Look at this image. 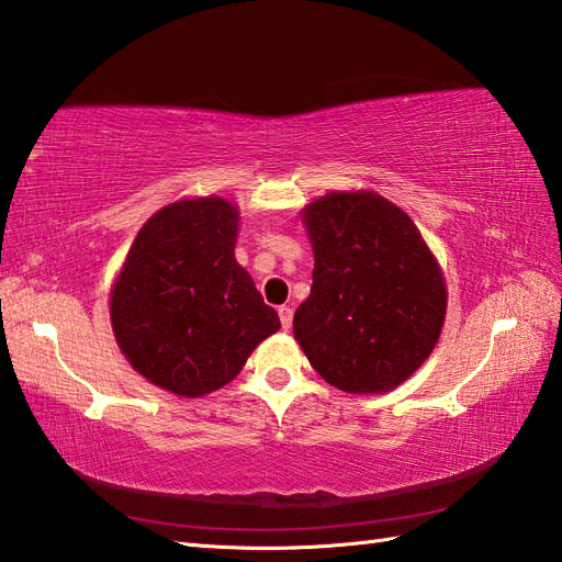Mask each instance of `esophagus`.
I'll return each instance as SVG.
<instances>
[{
	"mask_svg": "<svg viewBox=\"0 0 562 562\" xmlns=\"http://www.w3.org/2000/svg\"><path fill=\"white\" fill-rule=\"evenodd\" d=\"M279 319H281V327H283V329H291V324H293V307H291V305H281V307H279Z\"/></svg>",
	"mask_w": 562,
	"mask_h": 562,
	"instance_id": "34e87169",
	"label": "esophagus"
}]
</instances>
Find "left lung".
Returning a JSON list of instances; mask_svg holds the SVG:
<instances>
[{"instance_id":"left-lung-1","label":"left lung","mask_w":562,"mask_h":562,"mask_svg":"<svg viewBox=\"0 0 562 562\" xmlns=\"http://www.w3.org/2000/svg\"><path fill=\"white\" fill-rule=\"evenodd\" d=\"M313 289L295 341L329 384L386 392L438 344L447 291L438 261L402 209L372 192H334L305 209Z\"/></svg>"}]
</instances>
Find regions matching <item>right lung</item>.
Segmentation results:
<instances>
[{
  "mask_svg": "<svg viewBox=\"0 0 562 562\" xmlns=\"http://www.w3.org/2000/svg\"><path fill=\"white\" fill-rule=\"evenodd\" d=\"M238 211L221 196L184 199L146 221L110 297L122 353L178 396L228 384L259 341L279 331L277 310L235 261Z\"/></svg>",
  "mask_w": 562,
  "mask_h": 562,
  "instance_id": "right-lung-1",
  "label": "right lung"
}]
</instances>
